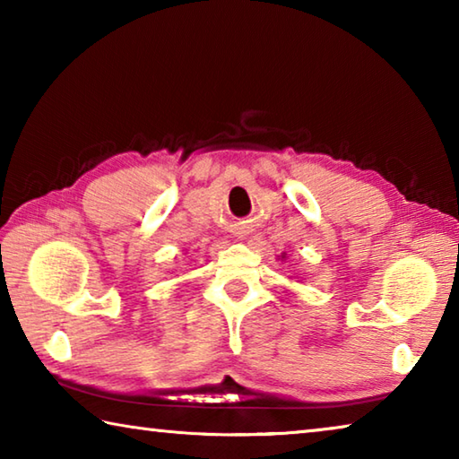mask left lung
<instances>
[{"mask_svg":"<svg viewBox=\"0 0 459 459\" xmlns=\"http://www.w3.org/2000/svg\"><path fill=\"white\" fill-rule=\"evenodd\" d=\"M279 259H281V261H285L287 257H285V253H281V257H279Z\"/></svg>","mask_w":459,"mask_h":459,"instance_id":"obj_1","label":"left lung"}]
</instances>
